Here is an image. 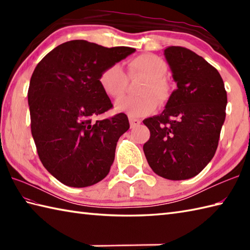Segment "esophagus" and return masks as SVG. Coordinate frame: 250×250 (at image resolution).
Masks as SVG:
<instances>
[{"mask_svg":"<svg viewBox=\"0 0 250 250\" xmlns=\"http://www.w3.org/2000/svg\"><path fill=\"white\" fill-rule=\"evenodd\" d=\"M129 121H130V126H131V128H136L137 125H141V120L136 119V118H132V117H130Z\"/></svg>","mask_w":250,"mask_h":250,"instance_id":"34e87169","label":"esophagus"}]
</instances>
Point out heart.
I'll list each match as a JSON object with an SVG mask.
<instances>
[{
    "label": "heart",
    "mask_w": 250,
    "mask_h": 250,
    "mask_svg": "<svg viewBox=\"0 0 250 250\" xmlns=\"http://www.w3.org/2000/svg\"><path fill=\"white\" fill-rule=\"evenodd\" d=\"M167 65L160 57L152 54H143L126 62L125 75L118 64H113L101 72L99 83L105 94L114 100L120 99L128 88V77H144L137 89V97H129L116 103V110L124 111L131 117H143L151 114L159 104H166L171 98L172 84L164 76Z\"/></svg>",
    "instance_id": "obj_1"
}]
</instances>
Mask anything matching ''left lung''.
I'll list each match as a JSON object with an SVG mask.
<instances>
[{
    "mask_svg": "<svg viewBox=\"0 0 250 250\" xmlns=\"http://www.w3.org/2000/svg\"><path fill=\"white\" fill-rule=\"evenodd\" d=\"M164 55L177 89L160 115L143 121L150 131L143 149L159 176L188 179L198 175L217 150L227 91L219 72L192 50L171 46Z\"/></svg>",
    "mask_w": 250,
    "mask_h": 250,
    "instance_id": "8db88e82",
    "label": "left lung"
}]
</instances>
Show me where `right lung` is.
Wrapping results in <instances>:
<instances>
[{
    "label": "right lung",
    "instance_id": "add662e5",
    "mask_svg": "<svg viewBox=\"0 0 250 250\" xmlns=\"http://www.w3.org/2000/svg\"><path fill=\"white\" fill-rule=\"evenodd\" d=\"M134 51L75 40L36 65L28 91L31 132L40 160L62 184L88 187L108 174L117 142L130 125L124 113L93 120L113 107L99 77Z\"/></svg>",
    "mask_w": 250,
    "mask_h": 250
}]
</instances>
